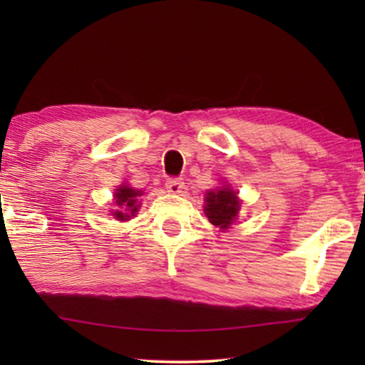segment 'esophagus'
<instances>
[{"label": "esophagus", "mask_w": 365, "mask_h": 365, "mask_svg": "<svg viewBox=\"0 0 365 365\" xmlns=\"http://www.w3.org/2000/svg\"><path fill=\"white\" fill-rule=\"evenodd\" d=\"M166 189L173 194H181L182 189H184V181H182V179H178V178L168 179Z\"/></svg>", "instance_id": "34e87169"}]
</instances>
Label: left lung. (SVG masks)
Segmentation results:
<instances>
[{"instance_id":"left-lung-1","label":"left lung","mask_w":365,"mask_h":365,"mask_svg":"<svg viewBox=\"0 0 365 365\" xmlns=\"http://www.w3.org/2000/svg\"><path fill=\"white\" fill-rule=\"evenodd\" d=\"M206 216L214 226L227 229L231 226L239 211V199L236 192L229 187L216 189L206 196Z\"/></svg>"}]
</instances>
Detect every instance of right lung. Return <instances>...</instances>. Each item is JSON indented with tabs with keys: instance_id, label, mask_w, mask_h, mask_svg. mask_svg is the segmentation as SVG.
<instances>
[{
	"instance_id": "add662e5",
	"label": "right lung",
	"mask_w": 365,
	"mask_h": 365,
	"mask_svg": "<svg viewBox=\"0 0 365 365\" xmlns=\"http://www.w3.org/2000/svg\"><path fill=\"white\" fill-rule=\"evenodd\" d=\"M143 191H138V189L128 187V186H121L119 189H116V204L119 207H123V211H114V216H116L118 221H128L129 217L134 216L138 211L136 201L138 196H141Z\"/></svg>"
}]
</instances>
